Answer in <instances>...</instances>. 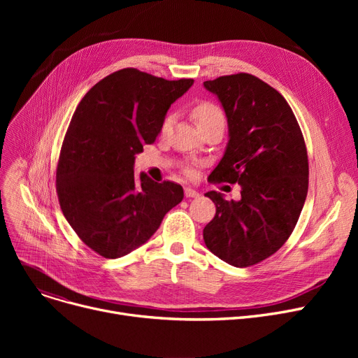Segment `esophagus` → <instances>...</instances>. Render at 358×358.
Listing matches in <instances>:
<instances>
[{
    "label": "esophagus",
    "instance_id": "1",
    "mask_svg": "<svg viewBox=\"0 0 358 358\" xmlns=\"http://www.w3.org/2000/svg\"><path fill=\"white\" fill-rule=\"evenodd\" d=\"M184 194H185V197H197V196H199V192H196L194 189H192V187H185V189H184Z\"/></svg>",
    "mask_w": 358,
    "mask_h": 358
}]
</instances>
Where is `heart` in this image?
<instances>
[{
  "mask_svg": "<svg viewBox=\"0 0 358 358\" xmlns=\"http://www.w3.org/2000/svg\"><path fill=\"white\" fill-rule=\"evenodd\" d=\"M193 117L194 120L197 122L199 127L203 126V124H208V123H212V122H216V120H224V115H223V110L212 103V101H200L197 103L194 107H193ZM174 120V116L173 115H166L164 122H162V131L168 130L169 126H171ZM187 174L189 176H193V173L190 171V169H187Z\"/></svg>",
  "mask_w": 358,
  "mask_h": 358,
  "instance_id": "obj_1",
  "label": "heart"
}]
</instances>
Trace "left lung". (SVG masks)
<instances>
[{"instance_id":"8db88e82","label":"left lung","mask_w":358,"mask_h":358,"mask_svg":"<svg viewBox=\"0 0 358 358\" xmlns=\"http://www.w3.org/2000/svg\"><path fill=\"white\" fill-rule=\"evenodd\" d=\"M204 87L217 96L229 126L227 150L208 180L238 182L241 200L206 193L216 215L203 239L228 264L251 267L285 245L303 209L309 185L305 139L286 99L254 75H223Z\"/></svg>"}]
</instances>
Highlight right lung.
<instances>
[{
    "instance_id": "right-lung-1",
    "label": "right lung",
    "mask_w": 358,
    "mask_h": 358,
    "mask_svg": "<svg viewBox=\"0 0 358 358\" xmlns=\"http://www.w3.org/2000/svg\"><path fill=\"white\" fill-rule=\"evenodd\" d=\"M193 83L124 68L99 81L75 110L56 166V193L71 228L99 255L120 258L136 250L182 200L180 184L136 177L134 164Z\"/></svg>"
}]
</instances>
